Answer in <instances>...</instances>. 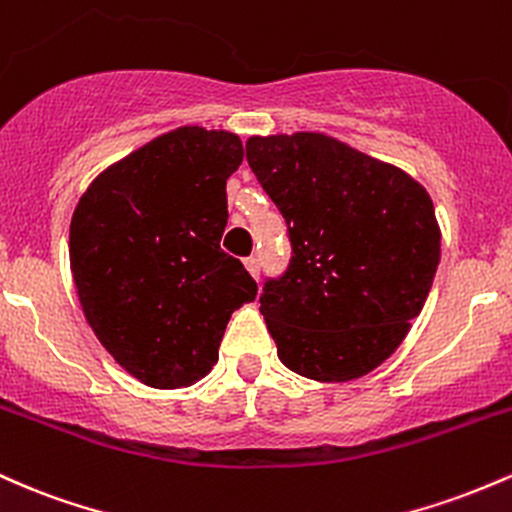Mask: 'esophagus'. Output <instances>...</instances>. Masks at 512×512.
Returning a JSON list of instances; mask_svg holds the SVG:
<instances>
[{
  "mask_svg": "<svg viewBox=\"0 0 512 512\" xmlns=\"http://www.w3.org/2000/svg\"><path fill=\"white\" fill-rule=\"evenodd\" d=\"M244 266H246V271L251 273V278L258 280V275H261V263H258V258H246Z\"/></svg>",
  "mask_w": 512,
  "mask_h": 512,
  "instance_id": "1",
  "label": "esophagus"
}]
</instances>
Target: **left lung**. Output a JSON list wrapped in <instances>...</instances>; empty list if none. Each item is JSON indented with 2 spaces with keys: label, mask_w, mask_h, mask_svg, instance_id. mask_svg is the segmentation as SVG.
<instances>
[{
  "label": "left lung",
  "mask_w": 512,
  "mask_h": 512,
  "mask_svg": "<svg viewBox=\"0 0 512 512\" xmlns=\"http://www.w3.org/2000/svg\"><path fill=\"white\" fill-rule=\"evenodd\" d=\"M292 258L261 292L278 358L317 382L358 380L399 348L440 263L426 188L321 132L249 137Z\"/></svg>",
  "instance_id": "1"
}]
</instances>
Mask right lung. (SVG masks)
<instances>
[{"label":"right lung","instance_id":"right-lung-1","mask_svg":"<svg viewBox=\"0 0 512 512\" xmlns=\"http://www.w3.org/2000/svg\"><path fill=\"white\" fill-rule=\"evenodd\" d=\"M234 132L176 128L108 166L79 198L70 266L101 346L147 387L179 389L217 363L234 309L256 280L220 249Z\"/></svg>","mask_w":512,"mask_h":512}]
</instances>
